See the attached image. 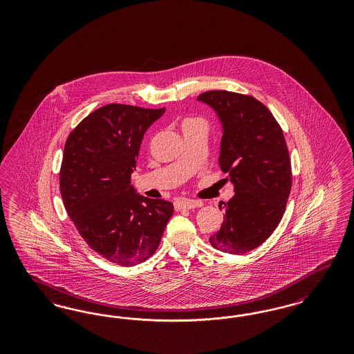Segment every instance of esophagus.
<instances>
[{"label": "esophagus", "instance_id": "esophagus-1", "mask_svg": "<svg viewBox=\"0 0 354 354\" xmlns=\"http://www.w3.org/2000/svg\"><path fill=\"white\" fill-rule=\"evenodd\" d=\"M175 209L180 211V209H192L195 207H202V202H196V201H189V199H178L174 202Z\"/></svg>", "mask_w": 354, "mask_h": 354}]
</instances>
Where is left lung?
I'll list each match as a JSON object with an SVG mask.
<instances>
[{
	"label": "left lung",
	"instance_id": "8db88e82",
	"mask_svg": "<svg viewBox=\"0 0 354 354\" xmlns=\"http://www.w3.org/2000/svg\"><path fill=\"white\" fill-rule=\"evenodd\" d=\"M198 101L212 107L221 123L220 169L235 191L209 243L221 252H250L272 235L286 211L292 172L283 130L251 95L211 90Z\"/></svg>",
	"mask_w": 354,
	"mask_h": 354
}]
</instances>
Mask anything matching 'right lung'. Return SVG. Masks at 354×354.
<instances>
[{
	"label": "right lung",
	"instance_id": "right-lung-1",
	"mask_svg": "<svg viewBox=\"0 0 354 354\" xmlns=\"http://www.w3.org/2000/svg\"><path fill=\"white\" fill-rule=\"evenodd\" d=\"M165 111L106 104L65 143L59 188L68 215L93 251L123 267L151 257L174 214L172 203L135 194L130 180L143 135Z\"/></svg>",
	"mask_w": 354,
	"mask_h": 354
}]
</instances>
